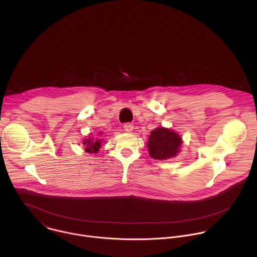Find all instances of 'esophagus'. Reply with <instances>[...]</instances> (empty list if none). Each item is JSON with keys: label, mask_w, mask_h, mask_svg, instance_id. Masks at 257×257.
Returning <instances> with one entry per match:
<instances>
[{"label": "esophagus", "mask_w": 257, "mask_h": 257, "mask_svg": "<svg viewBox=\"0 0 257 257\" xmlns=\"http://www.w3.org/2000/svg\"><path fill=\"white\" fill-rule=\"evenodd\" d=\"M124 130L126 132H131L133 130V124L132 123H126L124 124Z\"/></svg>", "instance_id": "esophagus-1"}]
</instances>
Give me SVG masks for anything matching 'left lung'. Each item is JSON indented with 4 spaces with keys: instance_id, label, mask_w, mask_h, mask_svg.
Here are the masks:
<instances>
[{
    "instance_id": "8db88e82",
    "label": "left lung",
    "mask_w": 257,
    "mask_h": 257,
    "mask_svg": "<svg viewBox=\"0 0 257 257\" xmlns=\"http://www.w3.org/2000/svg\"><path fill=\"white\" fill-rule=\"evenodd\" d=\"M182 138L174 131L158 128L151 132L149 139L150 156L156 160H166L175 157L180 150Z\"/></svg>"
}]
</instances>
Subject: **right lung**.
Instances as JSON below:
<instances>
[{"label":"right lung","mask_w":257,"mask_h":257,"mask_svg":"<svg viewBox=\"0 0 257 257\" xmlns=\"http://www.w3.org/2000/svg\"><path fill=\"white\" fill-rule=\"evenodd\" d=\"M83 144H85V152L88 153H97L98 150L100 149V140L95 139L93 140L92 138L85 139L83 141Z\"/></svg>","instance_id":"1"}]
</instances>
